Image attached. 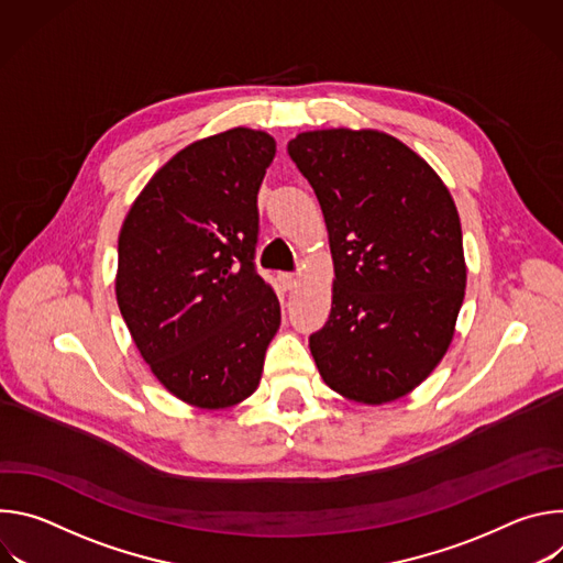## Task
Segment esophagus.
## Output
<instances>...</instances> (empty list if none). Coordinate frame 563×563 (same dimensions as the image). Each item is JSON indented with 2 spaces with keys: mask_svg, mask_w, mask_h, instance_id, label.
I'll return each instance as SVG.
<instances>
[{
  "mask_svg": "<svg viewBox=\"0 0 563 563\" xmlns=\"http://www.w3.org/2000/svg\"><path fill=\"white\" fill-rule=\"evenodd\" d=\"M278 280H280L283 289H287V291L296 289V287H298V283H300V278H298L296 274H280V276H278Z\"/></svg>",
  "mask_w": 563,
  "mask_h": 563,
  "instance_id": "1",
  "label": "esophagus"
}]
</instances>
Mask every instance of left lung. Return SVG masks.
Wrapping results in <instances>:
<instances>
[{"instance_id": "obj_1", "label": "left lung", "mask_w": 563, "mask_h": 563, "mask_svg": "<svg viewBox=\"0 0 563 563\" xmlns=\"http://www.w3.org/2000/svg\"><path fill=\"white\" fill-rule=\"evenodd\" d=\"M287 151L323 209L336 276L328 323L309 336L316 367L356 404H389L452 343L467 278L456 205L383 131H305Z\"/></svg>"}]
</instances>
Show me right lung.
Returning a JSON list of instances; mask_svg holds the SVG:
<instances>
[{
  "label": "right lung",
  "instance_id": "right-lung-1",
  "mask_svg": "<svg viewBox=\"0 0 563 563\" xmlns=\"http://www.w3.org/2000/svg\"><path fill=\"white\" fill-rule=\"evenodd\" d=\"M274 155L276 140L245 126L198 140L155 172L120 229V313L155 378L194 408L252 396L280 328L254 265Z\"/></svg>",
  "mask_w": 563,
  "mask_h": 563
}]
</instances>
